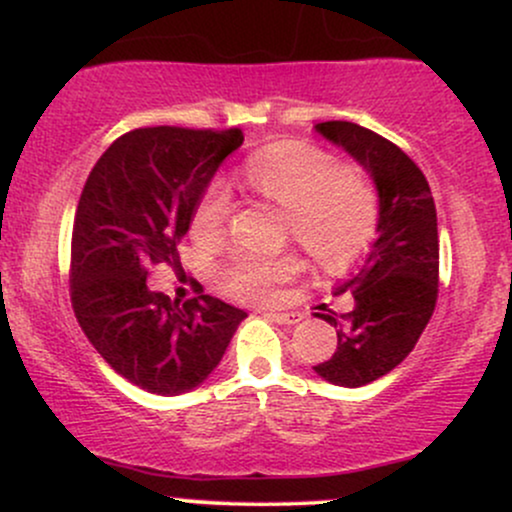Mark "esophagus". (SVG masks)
I'll use <instances>...</instances> for the list:
<instances>
[{"label":"esophagus","instance_id":"obj_1","mask_svg":"<svg viewBox=\"0 0 512 512\" xmlns=\"http://www.w3.org/2000/svg\"><path fill=\"white\" fill-rule=\"evenodd\" d=\"M264 317H267V320L276 322V325H296V322L301 320V315H296V313H276V310H272V313H264Z\"/></svg>","mask_w":512,"mask_h":512}]
</instances>
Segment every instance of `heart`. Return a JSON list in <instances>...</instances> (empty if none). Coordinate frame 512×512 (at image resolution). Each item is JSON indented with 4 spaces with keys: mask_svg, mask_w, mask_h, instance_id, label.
Here are the masks:
<instances>
[{
    "mask_svg": "<svg viewBox=\"0 0 512 512\" xmlns=\"http://www.w3.org/2000/svg\"><path fill=\"white\" fill-rule=\"evenodd\" d=\"M243 180L255 195L284 209L286 231L327 272L354 264L375 238L380 202L356 170L339 166L330 151L303 139H281L248 156ZM231 197L214 182L192 209L190 233L197 243L223 238ZM301 272L296 255H238L221 272V286L238 301L267 303L276 286Z\"/></svg>",
    "mask_w": 512,
    "mask_h": 512,
    "instance_id": "b5f03b06",
    "label": "heart"
}]
</instances>
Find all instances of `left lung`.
<instances>
[{
  "instance_id": "1",
  "label": "left lung",
  "mask_w": 512,
  "mask_h": 512,
  "mask_svg": "<svg viewBox=\"0 0 512 512\" xmlns=\"http://www.w3.org/2000/svg\"><path fill=\"white\" fill-rule=\"evenodd\" d=\"M315 129L373 175L380 197L378 238L358 272L334 291L351 293L354 310L317 313L337 327V351L317 363L315 373L332 385L361 387L409 356L436 310V204L426 175L397 144L344 120L320 122Z\"/></svg>"
}]
</instances>
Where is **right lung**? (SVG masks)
Segmentation results:
<instances>
[{
    "mask_svg": "<svg viewBox=\"0 0 512 512\" xmlns=\"http://www.w3.org/2000/svg\"><path fill=\"white\" fill-rule=\"evenodd\" d=\"M243 132L139 127L117 137L88 175L72 228L69 291L88 342L154 395L195 390L219 366L243 310L202 296L149 291L154 264H178L192 209Z\"/></svg>",
    "mask_w": 512,
    "mask_h": 512,
    "instance_id": "right-lung-1",
    "label": "right lung"
}]
</instances>
